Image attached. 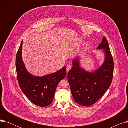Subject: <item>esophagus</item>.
I'll return each instance as SVG.
<instances>
[{
    "mask_svg": "<svg viewBox=\"0 0 128 128\" xmlns=\"http://www.w3.org/2000/svg\"><path fill=\"white\" fill-rule=\"evenodd\" d=\"M71 68H72V66L71 65H67V66H66V71H67V72H68L69 71V70H70L71 69Z\"/></svg>",
    "mask_w": 128,
    "mask_h": 128,
    "instance_id": "1",
    "label": "esophagus"
}]
</instances>
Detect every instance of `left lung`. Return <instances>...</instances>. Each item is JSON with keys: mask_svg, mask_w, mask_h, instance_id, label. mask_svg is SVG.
<instances>
[{"mask_svg": "<svg viewBox=\"0 0 128 128\" xmlns=\"http://www.w3.org/2000/svg\"><path fill=\"white\" fill-rule=\"evenodd\" d=\"M103 49L104 60L102 65L94 72L86 70L80 66L79 57L72 60V67L68 72L72 96L80 105L90 106L101 98L110 86L113 77L114 61L105 36L97 48Z\"/></svg>", "mask_w": 128, "mask_h": 128, "instance_id": "left-lung-1", "label": "left lung"}]
</instances>
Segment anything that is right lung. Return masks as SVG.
<instances>
[{
  "mask_svg": "<svg viewBox=\"0 0 128 128\" xmlns=\"http://www.w3.org/2000/svg\"><path fill=\"white\" fill-rule=\"evenodd\" d=\"M21 42L16 56V69L19 86L33 104L45 107L52 103L56 86L66 74V66L57 72L42 76L32 75L26 70L22 60Z\"/></svg>",
  "mask_w": 128,
  "mask_h": 128,
  "instance_id": "right-lung-1",
  "label": "right lung"
}]
</instances>
